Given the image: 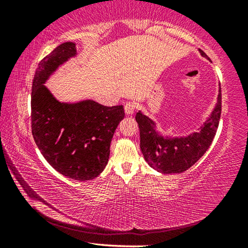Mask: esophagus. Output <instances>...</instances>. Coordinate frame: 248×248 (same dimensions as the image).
Masks as SVG:
<instances>
[{
	"mask_svg": "<svg viewBox=\"0 0 248 248\" xmlns=\"http://www.w3.org/2000/svg\"><path fill=\"white\" fill-rule=\"evenodd\" d=\"M134 108H136V106H134L133 103L129 102V103L125 104L124 105V112H125V115H128V116L132 115L133 112H134Z\"/></svg>",
	"mask_w": 248,
	"mask_h": 248,
	"instance_id": "esophagus-1",
	"label": "esophagus"
}]
</instances>
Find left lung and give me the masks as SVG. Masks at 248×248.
Segmentation results:
<instances>
[{
  "mask_svg": "<svg viewBox=\"0 0 248 248\" xmlns=\"http://www.w3.org/2000/svg\"><path fill=\"white\" fill-rule=\"evenodd\" d=\"M202 57L207 58L199 49ZM221 115V87L217 103L198 131L186 136H170L159 131L156 123L139 110L136 120L140 129V149L145 162L162 174H179L196 164L211 145Z\"/></svg>",
  "mask_w": 248,
  "mask_h": 248,
  "instance_id": "1",
  "label": "left lung"
}]
</instances>
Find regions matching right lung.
Returning <instances> with one entry per match:
<instances>
[{
  "instance_id": "add662e5",
  "label": "right lung",
  "mask_w": 248,
  "mask_h": 248,
  "mask_svg": "<svg viewBox=\"0 0 248 248\" xmlns=\"http://www.w3.org/2000/svg\"><path fill=\"white\" fill-rule=\"evenodd\" d=\"M78 56L64 43L39 62L31 86V132L41 154L54 170L75 180H91L106 167L110 143L124 117L120 106L93 99L60 102L45 85L54 72Z\"/></svg>"
}]
</instances>
